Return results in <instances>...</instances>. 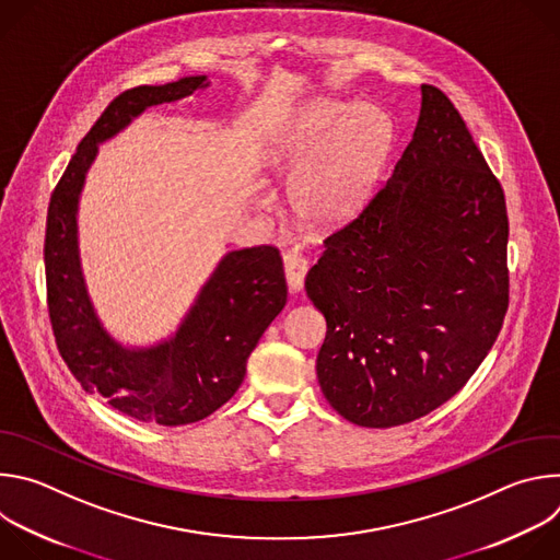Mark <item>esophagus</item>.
Listing matches in <instances>:
<instances>
[{
    "mask_svg": "<svg viewBox=\"0 0 560 560\" xmlns=\"http://www.w3.org/2000/svg\"><path fill=\"white\" fill-rule=\"evenodd\" d=\"M283 270H285L288 288L292 292H299L303 288V281L307 275V259L303 255H299L296 250H290L283 255Z\"/></svg>",
    "mask_w": 560,
    "mask_h": 560,
    "instance_id": "obj_1",
    "label": "esophagus"
}]
</instances>
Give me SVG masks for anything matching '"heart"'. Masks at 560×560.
Returning a JSON list of instances; mask_svg holds the SVG:
<instances>
[{"instance_id": "obj_1", "label": "heart", "mask_w": 560, "mask_h": 560, "mask_svg": "<svg viewBox=\"0 0 560 560\" xmlns=\"http://www.w3.org/2000/svg\"><path fill=\"white\" fill-rule=\"evenodd\" d=\"M389 117L372 104L316 100L272 139L270 164L288 175L299 219L337 230L368 206L392 150Z\"/></svg>"}]
</instances>
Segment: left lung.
<instances>
[{"mask_svg":"<svg viewBox=\"0 0 560 560\" xmlns=\"http://www.w3.org/2000/svg\"><path fill=\"white\" fill-rule=\"evenodd\" d=\"M508 232L499 179L454 104L423 84L392 177L305 277L328 324L316 378L343 419L404 425L467 383L508 312Z\"/></svg>","mask_w":560,"mask_h":560,"instance_id":"8db88e82","label":"left lung"}]
</instances>
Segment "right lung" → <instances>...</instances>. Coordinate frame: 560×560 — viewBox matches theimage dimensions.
I'll return each mask as SVG.
<instances>
[{
  "label": "right lung",
  "mask_w": 560,
  "mask_h": 560,
  "mask_svg": "<svg viewBox=\"0 0 560 560\" xmlns=\"http://www.w3.org/2000/svg\"><path fill=\"white\" fill-rule=\"evenodd\" d=\"M206 74L121 93L79 143L61 175L46 219L48 312L61 359L91 394L117 412L156 425H188L234 396L259 339L283 310L288 285L272 246L221 257L177 330L152 346H124L104 326L79 255V197L100 143L128 128L143 110L208 89Z\"/></svg>",
  "instance_id": "1"
}]
</instances>
